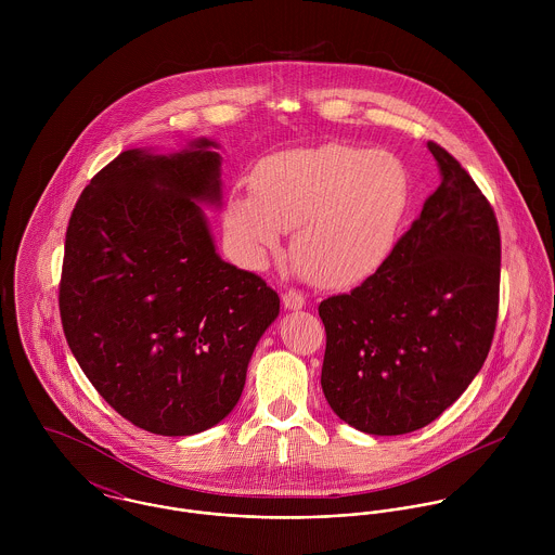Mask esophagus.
Wrapping results in <instances>:
<instances>
[{
  "label": "esophagus",
  "instance_id": "obj_1",
  "mask_svg": "<svg viewBox=\"0 0 555 555\" xmlns=\"http://www.w3.org/2000/svg\"><path fill=\"white\" fill-rule=\"evenodd\" d=\"M282 301H284V308H286V310H301V308L306 306V297H304V293H299V291H286L284 297H282Z\"/></svg>",
  "mask_w": 555,
  "mask_h": 555
}]
</instances>
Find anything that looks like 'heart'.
Listing matches in <instances>:
<instances>
[{
  "label": "heart",
  "instance_id": "obj_1",
  "mask_svg": "<svg viewBox=\"0 0 555 555\" xmlns=\"http://www.w3.org/2000/svg\"><path fill=\"white\" fill-rule=\"evenodd\" d=\"M410 201V175L387 150L326 143L258 162L251 192L227 201L238 256L260 267L295 227V267L322 286H350L389 256Z\"/></svg>",
  "mask_w": 555,
  "mask_h": 555
}]
</instances>
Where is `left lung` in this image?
<instances>
[{
    "label": "left lung",
    "instance_id": "left-lung-1",
    "mask_svg": "<svg viewBox=\"0 0 555 555\" xmlns=\"http://www.w3.org/2000/svg\"><path fill=\"white\" fill-rule=\"evenodd\" d=\"M440 185L361 286L318 306L320 385L359 431L399 436L436 421L475 380L500 301V229L468 170L427 143Z\"/></svg>",
    "mask_w": 555,
    "mask_h": 555
}]
</instances>
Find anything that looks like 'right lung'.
I'll return each instance as SVG.
<instances>
[{
  "label": "right lung",
  "mask_w": 555,
  "mask_h": 555,
  "mask_svg": "<svg viewBox=\"0 0 555 555\" xmlns=\"http://www.w3.org/2000/svg\"><path fill=\"white\" fill-rule=\"evenodd\" d=\"M198 139L128 150L82 190L66 231L60 314L80 370L124 418L159 436L218 425L280 314L256 273L224 262L198 203L220 205V154Z\"/></svg>",
  "instance_id": "right-lung-1"
}]
</instances>
